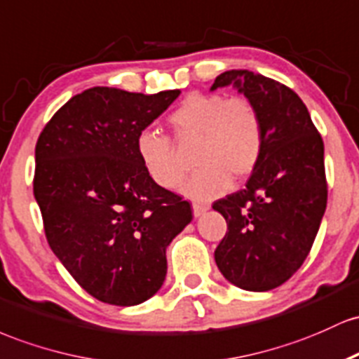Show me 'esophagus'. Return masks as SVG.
<instances>
[{"label":"esophagus","instance_id":"obj_1","mask_svg":"<svg viewBox=\"0 0 359 359\" xmlns=\"http://www.w3.org/2000/svg\"><path fill=\"white\" fill-rule=\"evenodd\" d=\"M208 210V205H201V203H193V215L200 217L203 215L205 212Z\"/></svg>","mask_w":359,"mask_h":359}]
</instances>
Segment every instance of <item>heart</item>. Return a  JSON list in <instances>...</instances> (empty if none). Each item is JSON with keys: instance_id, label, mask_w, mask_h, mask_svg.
<instances>
[{"instance_id": "obj_1", "label": "heart", "mask_w": 359, "mask_h": 359, "mask_svg": "<svg viewBox=\"0 0 359 359\" xmlns=\"http://www.w3.org/2000/svg\"><path fill=\"white\" fill-rule=\"evenodd\" d=\"M168 122L180 144L196 140L193 164L198 171L183 187L184 195L195 200L224 195L231 180L248 178L263 156V116L244 96L195 93L178 104ZM135 152L158 187L172 190L183 181L187 168L168 135L144 128L135 137Z\"/></svg>"}]
</instances>
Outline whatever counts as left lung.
<instances>
[{
    "mask_svg": "<svg viewBox=\"0 0 359 359\" xmlns=\"http://www.w3.org/2000/svg\"><path fill=\"white\" fill-rule=\"evenodd\" d=\"M233 84L263 116L264 149L244 190L213 203L227 232L215 249L236 287L268 292L304 264L327 205L324 142L295 91L245 69L217 76L212 91Z\"/></svg>",
    "mask_w": 359,
    "mask_h": 359,
    "instance_id": "left-lung-1",
    "label": "left lung"
}]
</instances>
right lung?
<instances>
[{
  "instance_id": "right-lung-1",
  "label": "right lung",
  "mask_w": 359,
  "mask_h": 359,
  "mask_svg": "<svg viewBox=\"0 0 359 359\" xmlns=\"http://www.w3.org/2000/svg\"><path fill=\"white\" fill-rule=\"evenodd\" d=\"M180 96L95 86L72 96L35 146L34 195L47 243L96 300L142 304L163 287L166 248L191 222V207L158 187L135 137Z\"/></svg>"
}]
</instances>
